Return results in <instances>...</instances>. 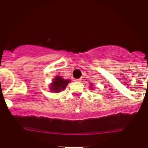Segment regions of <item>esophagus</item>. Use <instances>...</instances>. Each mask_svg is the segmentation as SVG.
Listing matches in <instances>:
<instances>
[{
    "instance_id": "esophagus-1",
    "label": "esophagus",
    "mask_w": 148,
    "mask_h": 148,
    "mask_svg": "<svg viewBox=\"0 0 148 148\" xmlns=\"http://www.w3.org/2000/svg\"><path fill=\"white\" fill-rule=\"evenodd\" d=\"M82 78H78V79H75V82H82Z\"/></svg>"
}]
</instances>
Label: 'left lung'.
Wrapping results in <instances>:
<instances>
[{
    "label": "left lung",
    "mask_w": 148,
    "mask_h": 148,
    "mask_svg": "<svg viewBox=\"0 0 148 148\" xmlns=\"http://www.w3.org/2000/svg\"><path fill=\"white\" fill-rule=\"evenodd\" d=\"M92 84H90V89H93V88H92Z\"/></svg>",
    "instance_id": "8db88e82"
}]
</instances>
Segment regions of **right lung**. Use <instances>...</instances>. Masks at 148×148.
<instances>
[{
	"label": "right lung",
	"mask_w": 148,
	"mask_h": 148,
	"mask_svg": "<svg viewBox=\"0 0 148 148\" xmlns=\"http://www.w3.org/2000/svg\"><path fill=\"white\" fill-rule=\"evenodd\" d=\"M70 82V79H64L61 76L56 75L53 81H52V83L49 84V89L50 92H56V93L60 92L66 88V87Z\"/></svg>",
	"instance_id": "1"
}]
</instances>
